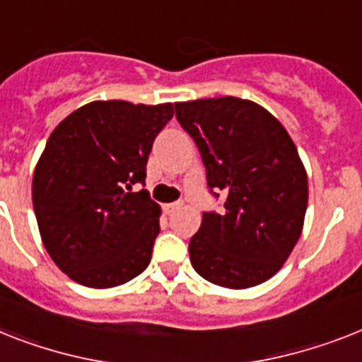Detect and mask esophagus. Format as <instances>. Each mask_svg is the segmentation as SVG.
Returning <instances> with one entry per match:
<instances>
[{"label":"esophagus","instance_id":"1","mask_svg":"<svg viewBox=\"0 0 362 362\" xmlns=\"http://www.w3.org/2000/svg\"><path fill=\"white\" fill-rule=\"evenodd\" d=\"M183 207V203L181 202H174V203H166V205H164V213H174V211H177V209H181Z\"/></svg>","mask_w":362,"mask_h":362}]
</instances>
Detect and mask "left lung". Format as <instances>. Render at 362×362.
Segmentation results:
<instances>
[{
  "label": "left lung",
  "mask_w": 362,
  "mask_h": 362,
  "mask_svg": "<svg viewBox=\"0 0 362 362\" xmlns=\"http://www.w3.org/2000/svg\"><path fill=\"white\" fill-rule=\"evenodd\" d=\"M175 116L198 146L211 192L228 196L190 238L194 270L226 288L268 281L294 250L309 199L291 134L264 107L233 95L175 103Z\"/></svg>",
  "instance_id": "8db88e82"
}]
</instances>
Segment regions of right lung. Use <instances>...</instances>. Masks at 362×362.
Wrapping results in <instances>:
<instances>
[{
  "mask_svg": "<svg viewBox=\"0 0 362 362\" xmlns=\"http://www.w3.org/2000/svg\"><path fill=\"white\" fill-rule=\"evenodd\" d=\"M172 103L92 101L57 125L33 174V207L47 253L70 279L90 288L124 285L148 268L160 207L146 163Z\"/></svg>",
  "mask_w": 362,
  "mask_h": 362,
  "instance_id": "right-lung-1",
  "label": "right lung"
}]
</instances>
